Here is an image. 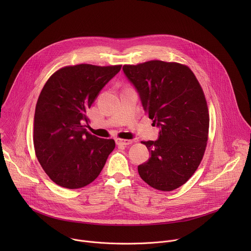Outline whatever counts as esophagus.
<instances>
[{
    "instance_id": "esophagus-1",
    "label": "esophagus",
    "mask_w": 251,
    "mask_h": 251,
    "mask_svg": "<svg viewBox=\"0 0 251 251\" xmlns=\"http://www.w3.org/2000/svg\"><path fill=\"white\" fill-rule=\"evenodd\" d=\"M134 141L133 140H125V139H116V143L118 145H123V146H127L132 144Z\"/></svg>"
}]
</instances>
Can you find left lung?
<instances>
[{
    "label": "left lung",
    "instance_id": "8db88e82",
    "mask_svg": "<svg viewBox=\"0 0 251 251\" xmlns=\"http://www.w3.org/2000/svg\"><path fill=\"white\" fill-rule=\"evenodd\" d=\"M122 69L160 129L156 141H141L151 157L138 166L139 175L154 189L176 190L194 175L206 147L209 118L203 91L193 71L176 62L151 60Z\"/></svg>",
    "mask_w": 251,
    "mask_h": 251
}]
</instances>
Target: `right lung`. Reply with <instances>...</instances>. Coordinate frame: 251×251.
I'll use <instances>...</instances> for the list:
<instances>
[{
	"mask_svg": "<svg viewBox=\"0 0 251 251\" xmlns=\"http://www.w3.org/2000/svg\"><path fill=\"white\" fill-rule=\"evenodd\" d=\"M121 65L65 66L45 84L33 119L37 158L56 185L79 189L92 183L115 148L113 139L98 138L83 126L87 110Z\"/></svg>",
	"mask_w": 251,
	"mask_h": 251,
	"instance_id": "obj_1",
	"label": "right lung"
}]
</instances>
